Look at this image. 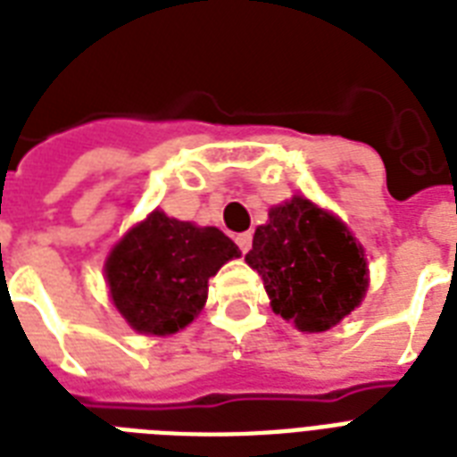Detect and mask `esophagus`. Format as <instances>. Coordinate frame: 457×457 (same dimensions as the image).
Instances as JSON below:
<instances>
[{"mask_svg":"<svg viewBox=\"0 0 457 457\" xmlns=\"http://www.w3.org/2000/svg\"><path fill=\"white\" fill-rule=\"evenodd\" d=\"M237 246H239V251L242 253H246V251L251 249V244H253V235L251 232H242V235H237Z\"/></svg>","mask_w":457,"mask_h":457,"instance_id":"1","label":"esophagus"}]
</instances>
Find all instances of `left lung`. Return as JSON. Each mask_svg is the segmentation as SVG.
Here are the masks:
<instances>
[{"label": "left lung", "instance_id": "left-lung-1", "mask_svg": "<svg viewBox=\"0 0 457 457\" xmlns=\"http://www.w3.org/2000/svg\"><path fill=\"white\" fill-rule=\"evenodd\" d=\"M268 215L244 261L263 278L272 311L301 332H325L361 303L365 253L344 222L303 196Z\"/></svg>", "mask_w": 457, "mask_h": 457}]
</instances>
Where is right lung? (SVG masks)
Here are the masks:
<instances>
[{"label": "right lung", "instance_id": "right-lung-1", "mask_svg": "<svg viewBox=\"0 0 457 457\" xmlns=\"http://www.w3.org/2000/svg\"><path fill=\"white\" fill-rule=\"evenodd\" d=\"M237 256V244L218 228H196L154 211L111 251V299L132 329L175 334L206 303L208 278Z\"/></svg>", "mask_w": 457, "mask_h": 457}]
</instances>
